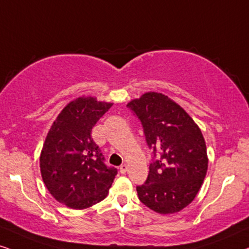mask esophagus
Instances as JSON below:
<instances>
[{
    "instance_id": "obj_1",
    "label": "esophagus",
    "mask_w": 249,
    "mask_h": 249,
    "mask_svg": "<svg viewBox=\"0 0 249 249\" xmlns=\"http://www.w3.org/2000/svg\"><path fill=\"white\" fill-rule=\"evenodd\" d=\"M119 171H121V174H125V172L127 171V165L122 164L121 166H119Z\"/></svg>"
}]
</instances>
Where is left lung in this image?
<instances>
[{
	"label": "left lung",
	"instance_id": "1",
	"mask_svg": "<svg viewBox=\"0 0 249 249\" xmlns=\"http://www.w3.org/2000/svg\"><path fill=\"white\" fill-rule=\"evenodd\" d=\"M127 108L153 149L148 177L137 186L139 200L160 213L180 212L196 196L208 169L200 128L180 106L160 93L143 94Z\"/></svg>",
	"mask_w": 249,
	"mask_h": 249
}]
</instances>
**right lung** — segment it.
<instances>
[{"label": "right lung", "instance_id": "obj_1", "mask_svg": "<svg viewBox=\"0 0 249 249\" xmlns=\"http://www.w3.org/2000/svg\"><path fill=\"white\" fill-rule=\"evenodd\" d=\"M112 103L79 97L69 103L53 124L40 156L43 182L49 193L69 208L85 209L102 201L117 169L105 163L92 128Z\"/></svg>", "mask_w": 249, "mask_h": 249}]
</instances>
